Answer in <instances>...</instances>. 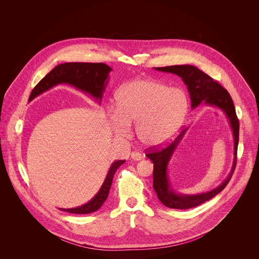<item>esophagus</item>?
Returning a JSON list of instances; mask_svg holds the SVG:
<instances>
[{"mask_svg": "<svg viewBox=\"0 0 259 259\" xmlns=\"http://www.w3.org/2000/svg\"><path fill=\"white\" fill-rule=\"evenodd\" d=\"M131 159H132L133 161H140V160L142 159V156H141V154H139L138 152H132V154H131Z\"/></svg>", "mask_w": 259, "mask_h": 259, "instance_id": "esophagus-1", "label": "esophagus"}]
</instances>
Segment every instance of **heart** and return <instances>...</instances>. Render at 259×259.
<instances>
[{
	"label": "heart",
	"instance_id": "b5f03b06",
	"mask_svg": "<svg viewBox=\"0 0 259 259\" xmlns=\"http://www.w3.org/2000/svg\"><path fill=\"white\" fill-rule=\"evenodd\" d=\"M116 112L110 126L120 137L136 135L146 147H159L173 139L189 112V99L182 90L153 80H134L122 86L116 95Z\"/></svg>",
	"mask_w": 259,
	"mask_h": 259
}]
</instances>
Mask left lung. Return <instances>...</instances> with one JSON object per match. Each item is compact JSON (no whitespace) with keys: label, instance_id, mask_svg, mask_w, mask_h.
Returning <instances> with one entry per match:
<instances>
[{"label":"left lung","instance_id":"1","mask_svg":"<svg viewBox=\"0 0 259 259\" xmlns=\"http://www.w3.org/2000/svg\"><path fill=\"white\" fill-rule=\"evenodd\" d=\"M156 70L163 72L174 73L180 77L183 83L187 85L188 91L191 96L192 108H196L203 101L209 106L216 107L224 112L227 119L229 120L233 137H234V161L231 172L228 177L221 182L219 186L207 193H201L197 195H186L180 194L173 189L170 178L168 176V165L169 162L176 151L178 144L182 140L184 134L187 133L189 128L183 129L181 133L175 138V140L169 144L167 147L160 151H153L147 154L146 157L154 163V189L158 196V199L168 208L173 209H190L197 207L206 201L212 199L217 194L223 191L236 168L237 162V150L239 142V121L236 115V109L233 99L229 92L210 78L208 75L198 67L190 64L182 65H171L165 67H154Z\"/></svg>","mask_w":259,"mask_h":259}]
</instances>
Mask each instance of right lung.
<instances>
[{
    "instance_id": "add662e5",
    "label": "right lung",
    "mask_w": 259,
    "mask_h": 259,
    "mask_svg": "<svg viewBox=\"0 0 259 259\" xmlns=\"http://www.w3.org/2000/svg\"><path fill=\"white\" fill-rule=\"evenodd\" d=\"M110 71L112 68L104 63L65 62L58 64L36 84L30 93L28 101L57 85L66 84L89 94L95 101L100 103L108 83ZM124 162L125 160H119L110 165L101 188L88 203L75 208H60V210L73 214H88L97 211L107 199L114 175Z\"/></svg>"
}]
</instances>
